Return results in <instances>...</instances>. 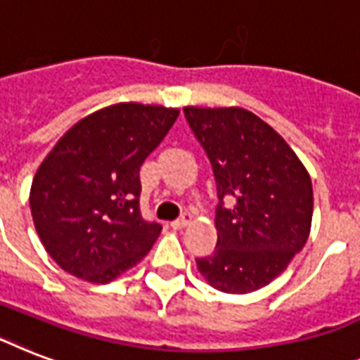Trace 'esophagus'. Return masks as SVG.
Here are the masks:
<instances>
[{"label":"esophagus","mask_w":360,"mask_h":360,"mask_svg":"<svg viewBox=\"0 0 360 360\" xmlns=\"http://www.w3.org/2000/svg\"><path fill=\"white\" fill-rule=\"evenodd\" d=\"M188 224H191V214L185 213L183 217H181V219H177L172 222V228H174V230H183V228H186Z\"/></svg>","instance_id":"34e87169"}]
</instances>
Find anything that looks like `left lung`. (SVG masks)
I'll return each mask as SVG.
<instances>
[{"label": "left lung", "mask_w": 360, "mask_h": 360, "mask_svg": "<svg viewBox=\"0 0 360 360\" xmlns=\"http://www.w3.org/2000/svg\"><path fill=\"white\" fill-rule=\"evenodd\" d=\"M183 112L207 153L219 194L217 248L198 257V271L224 293L259 290L307 243L310 175L284 138L248 110L186 106Z\"/></svg>", "instance_id": "obj_1"}]
</instances>
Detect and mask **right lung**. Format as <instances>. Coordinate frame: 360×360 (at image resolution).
<instances>
[{
	"instance_id": "right-lung-1",
	"label": "right lung",
	"mask_w": 360,
	"mask_h": 360,
	"mask_svg": "<svg viewBox=\"0 0 360 360\" xmlns=\"http://www.w3.org/2000/svg\"><path fill=\"white\" fill-rule=\"evenodd\" d=\"M177 108L121 103L65 132L31 183L35 230L76 278L108 284L151 250L162 226L140 213V166L164 140Z\"/></svg>"
}]
</instances>
